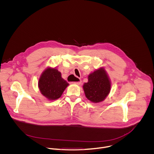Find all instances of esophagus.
Here are the masks:
<instances>
[{
	"label": "esophagus",
	"mask_w": 154,
	"mask_h": 154,
	"mask_svg": "<svg viewBox=\"0 0 154 154\" xmlns=\"http://www.w3.org/2000/svg\"><path fill=\"white\" fill-rule=\"evenodd\" d=\"M77 78V82H72V83H74V84H76V85H80V84H81V83H82V80L80 79H79V78H77V77H76Z\"/></svg>",
	"instance_id": "obj_1"
}]
</instances>
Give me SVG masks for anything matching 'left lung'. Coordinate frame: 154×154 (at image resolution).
<instances>
[{"label": "left lung", "instance_id": "8db88e82", "mask_svg": "<svg viewBox=\"0 0 154 154\" xmlns=\"http://www.w3.org/2000/svg\"><path fill=\"white\" fill-rule=\"evenodd\" d=\"M88 82L85 83L83 89L86 97L94 103L103 101L109 95L112 83L104 67L95 69L88 75Z\"/></svg>", "mask_w": 154, "mask_h": 154}]
</instances>
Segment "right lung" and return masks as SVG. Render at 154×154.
Listing matches in <instances>:
<instances>
[{
  "label": "right lung",
  "mask_w": 154,
  "mask_h": 154,
  "mask_svg": "<svg viewBox=\"0 0 154 154\" xmlns=\"http://www.w3.org/2000/svg\"><path fill=\"white\" fill-rule=\"evenodd\" d=\"M68 86L69 83L62 77L61 72L50 66L44 69L38 80L41 94L50 101L59 98Z\"/></svg>",
  "instance_id": "right-lung-1"
}]
</instances>
